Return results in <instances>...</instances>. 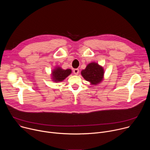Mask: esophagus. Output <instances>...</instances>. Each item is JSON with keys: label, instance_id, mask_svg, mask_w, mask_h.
I'll list each match as a JSON object with an SVG mask.
<instances>
[{"label": "esophagus", "instance_id": "esophagus-1", "mask_svg": "<svg viewBox=\"0 0 150 150\" xmlns=\"http://www.w3.org/2000/svg\"><path fill=\"white\" fill-rule=\"evenodd\" d=\"M79 69H74L73 71V72L75 75H78L79 74Z\"/></svg>", "mask_w": 150, "mask_h": 150}]
</instances>
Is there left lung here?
Returning <instances> with one entry per match:
<instances>
[{
	"mask_svg": "<svg viewBox=\"0 0 150 150\" xmlns=\"http://www.w3.org/2000/svg\"><path fill=\"white\" fill-rule=\"evenodd\" d=\"M81 75L85 80L90 82L92 85H97L103 80L104 70L98 63H90L86 68L81 71Z\"/></svg>",
	"mask_w": 150,
	"mask_h": 150,
	"instance_id": "left-lung-1",
	"label": "left lung"
}]
</instances>
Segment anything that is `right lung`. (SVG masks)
<instances>
[{"label":"right lung","instance_id":"obj_1","mask_svg":"<svg viewBox=\"0 0 150 150\" xmlns=\"http://www.w3.org/2000/svg\"><path fill=\"white\" fill-rule=\"evenodd\" d=\"M72 71L69 69L66 70L62 69L60 68H57L52 71V78L53 81L56 82H61L65 79L68 76L71 74Z\"/></svg>","mask_w":150,"mask_h":150}]
</instances>
